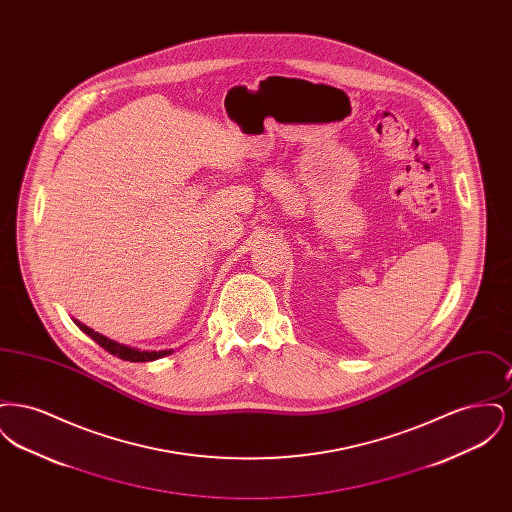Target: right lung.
I'll use <instances>...</instances> for the list:
<instances>
[{"instance_id":"add662e5","label":"right lung","mask_w":512,"mask_h":512,"mask_svg":"<svg viewBox=\"0 0 512 512\" xmlns=\"http://www.w3.org/2000/svg\"><path fill=\"white\" fill-rule=\"evenodd\" d=\"M74 324L84 332L88 334L94 341H98L99 345L109 351L111 355H117L122 361H130V363H147V361H155V359H161V357H167L171 355L172 349H165V351H142V349H136V347H128V345H122L117 341L109 340L105 336H101L99 332H94L92 328H88L86 324L74 320Z\"/></svg>"}]
</instances>
